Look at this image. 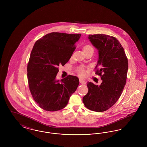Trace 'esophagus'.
Returning <instances> with one entry per match:
<instances>
[{
  "label": "esophagus",
  "instance_id": "34e87169",
  "mask_svg": "<svg viewBox=\"0 0 147 147\" xmlns=\"http://www.w3.org/2000/svg\"><path fill=\"white\" fill-rule=\"evenodd\" d=\"M79 82H80V83L84 84H84H86V82L85 81H84V80H82V79H79Z\"/></svg>",
  "mask_w": 147,
  "mask_h": 147
}]
</instances>
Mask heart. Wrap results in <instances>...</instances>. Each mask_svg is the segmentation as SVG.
I'll return each mask as SVG.
<instances>
[{
	"instance_id": "heart-1",
	"label": "heart",
	"mask_w": 147,
	"mask_h": 147,
	"mask_svg": "<svg viewBox=\"0 0 147 147\" xmlns=\"http://www.w3.org/2000/svg\"><path fill=\"white\" fill-rule=\"evenodd\" d=\"M83 51L84 52H89V51H92L94 52V49L93 47L91 46V45H85L83 48ZM77 73L80 76H84V75L85 74V71L84 70V68L83 67H79L77 69Z\"/></svg>"
}]
</instances>
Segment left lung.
I'll return each mask as SVG.
<instances>
[{
  "label": "left lung",
  "instance_id": "left-lung-1",
  "mask_svg": "<svg viewBox=\"0 0 147 147\" xmlns=\"http://www.w3.org/2000/svg\"><path fill=\"white\" fill-rule=\"evenodd\" d=\"M88 38L98 50V59L95 74L101 77L102 83L96 85L87 83L88 92L83 98L86 108L103 112L118 100L126 84L128 68L125 52L119 40L104 34L89 35Z\"/></svg>",
  "mask_w": 147,
  "mask_h": 147
}]
</instances>
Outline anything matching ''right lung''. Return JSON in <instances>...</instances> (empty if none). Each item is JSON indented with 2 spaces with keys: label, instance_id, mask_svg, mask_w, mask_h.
Here are the masks:
<instances>
[{
  "label": "right lung",
  "instance_id": "1",
  "mask_svg": "<svg viewBox=\"0 0 147 147\" xmlns=\"http://www.w3.org/2000/svg\"><path fill=\"white\" fill-rule=\"evenodd\" d=\"M81 34L51 32L35 42L28 64L30 91L38 106L48 111L64 108L79 84L73 76L57 80L59 65L67 63Z\"/></svg>",
  "mask_w": 147,
  "mask_h": 147
}]
</instances>
